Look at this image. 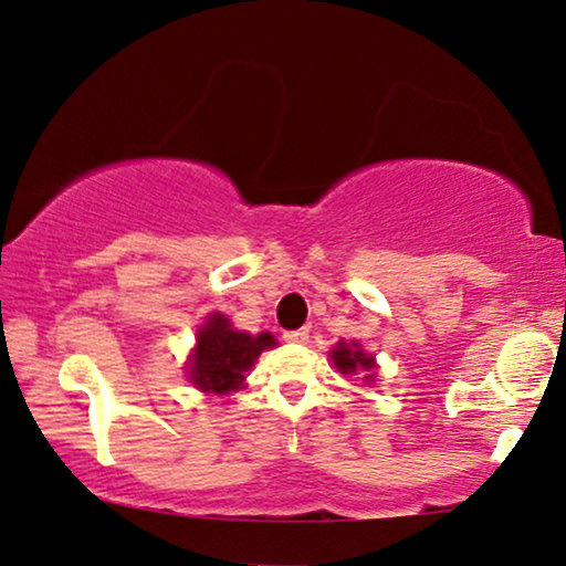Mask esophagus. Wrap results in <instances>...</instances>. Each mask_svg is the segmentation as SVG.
<instances>
[{
    "label": "esophagus",
    "instance_id": "1",
    "mask_svg": "<svg viewBox=\"0 0 566 566\" xmlns=\"http://www.w3.org/2000/svg\"><path fill=\"white\" fill-rule=\"evenodd\" d=\"M285 342L291 344H306L308 342V329H296V332H285L283 334Z\"/></svg>",
    "mask_w": 566,
    "mask_h": 566
}]
</instances>
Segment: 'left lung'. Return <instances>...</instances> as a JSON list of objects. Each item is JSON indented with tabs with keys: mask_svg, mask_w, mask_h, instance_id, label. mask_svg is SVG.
Segmentation results:
<instances>
[{
	"mask_svg": "<svg viewBox=\"0 0 566 566\" xmlns=\"http://www.w3.org/2000/svg\"><path fill=\"white\" fill-rule=\"evenodd\" d=\"M329 357H332V363H334V367H337V370L342 373V375H357V373H365V382H373L375 380V357L373 355H367V352L359 347V342H352V344H347V342H339L337 347H334L332 352H329Z\"/></svg>",
	"mask_w": 566,
	"mask_h": 566,
	"instance_id": "left-lung-1",
	"label": "left lung"
}]
</instances>
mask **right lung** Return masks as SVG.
I'll list each match as a JSON object with an SVG mask.
<instances>
[{
	"instance_id": "add662e5",
	"label": "right lung",
	"mask_w": 566,
	"mask_h": 566,
	"mask_svg": "<svg viewBox=\"0 0 566 566\" xmlns=\"http://www.w3.org/2000/svg\"><path fill=\"white\" fill-rule=\"evenodd\" d=\"M268 347H275L270 332L252 337L248 332H237L227 316L211 314L207 324L196 332V347L186 367L188 380L199 390L217 396L240 390L244 373Z\"/></svg>"
}]
</instances>
